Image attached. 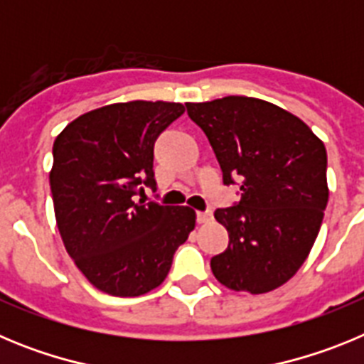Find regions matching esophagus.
Wrapping results in <instances>:
<instances>
[{
	"instance_id": "obj_1",
	"label": "esophagus",
	"mask_w": 364,
	"mask_h": 364,
	"mask_svg": "<svg viewBox=\"0 0 364 364\" xmlns=\"http://www.w3.org/2000/svg\"><path fill=\"white\" fill-rule=\"evenodd\" d=\"M198 224H210L213 220V213L211 211H198L197 213Z\"/></svg>"
}]
</instances>
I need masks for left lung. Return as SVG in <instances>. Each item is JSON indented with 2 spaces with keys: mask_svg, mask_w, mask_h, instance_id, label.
I'll use <instances>...</instances> for the list:
<instances>
[{
  "mask_svg": "<svg viewBox=\"0 0 364 364\" xmlns=\"http://www.w3.org/2000/svg\"><path fill=\"white\" fill-rule=\"evenodd\" d=\"M222 167L242 180L239 205L215 211L230 246L211 272L235 291L268 294L310 255L328 204L326 147L301 118L250 96L186 104Z\"/></svg>",
  "mask_w": 364,
  "mask_h": 364,
  "instance_id": "8db88e82",
  "label": "left lung"
}]
</instances>
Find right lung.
<instances>
[{"instance_id": "obj_1", "label": "right lung", "mask_w": 364, "mask_h": 364, "mask_svg": "<svg viewBox=\"0 0 364 364\" xmlns=\"http://www.w3.org/2000/svg\"><path fill=\"white\" fill-rule=\"evenodd\" d=\"M184 111L176 102L104 105L54 140L49 180L58 230L74 264L104 294L154 290L195 230L197 213L188 205L134 198L142 184L154 188V140Z\"/></svg>"}]
</instances>
